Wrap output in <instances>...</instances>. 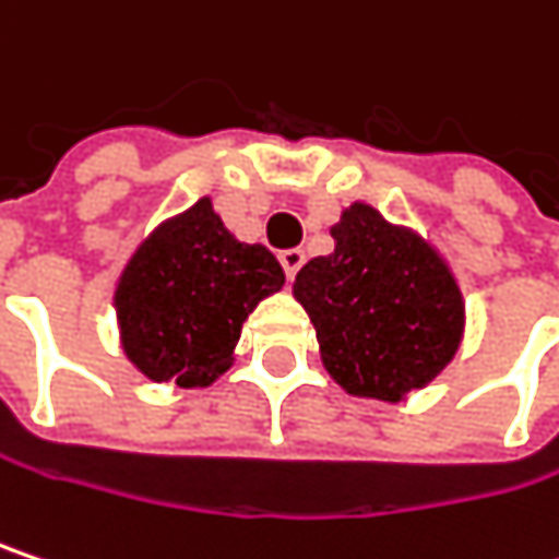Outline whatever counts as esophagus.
Listing matches in <instances>:
<instances>
[{"instance_id":"1","label":"esophagus","mask_w":559,"mask_h":559,"mask_svg":"<svg viewBox=\"0 0 559 559\" xmlns=\"http://www.w3.org/2000/svg\"><path fill=\"white\" fill-rule=\"evenodd\" d=\"M278 259L287 281H294V275L300 272V265H304V259H307V255H304V249H284Z\"/></svg>"}]
</instances>
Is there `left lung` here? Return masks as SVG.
I'll list each match as a JSON object with an SVG mask.
<instances>
[{
  "label": "left lung",
  "mask_w": 559,
  "mask_h": 559,
  "mask_svg": "<svg viewBox=\"0 0 559 559\" xmlns=\"http://www.w3.org/2000/svg\"><path fill=\"white\" fill-rule=\"evenodd\" d=\"M330 233L335 249L297 272L294 297L332 381L352 396L400 403L457 355L461 284L431 242L365 201L348 204Z\"/></svg>",
  "instance_id": "obj_1"
}]
</instances>
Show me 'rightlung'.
Returning a JSON list of instances; mask_svg holds the SVG:
<instances>
[{
	"instance_id": "obj_1",
	"label": "right lung",
	"mask_w": 559,
	"mask_h": 559,
	"mask_svg": "<svg viewBox=\"0 0 559 559\" xmlns=\"http://www.w3.org/2000/svg\"><path fill=\"white\" fill-rule=\"evenodd\" d=\"M281 287L278 259L239 242L201 198L128 259L115 287L121 348L150 381L211 386L229 371L249 313Z\"/></svg>"
}]
</instances>
